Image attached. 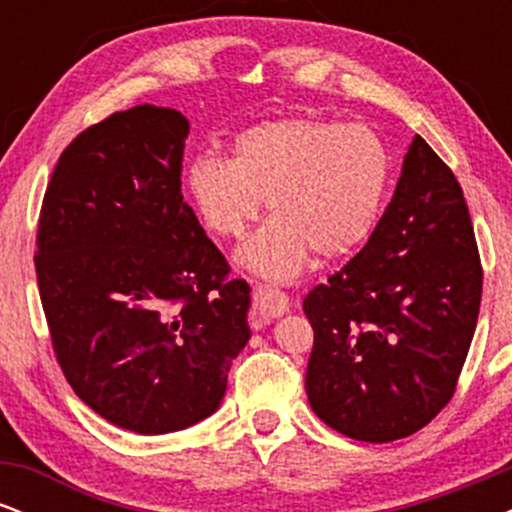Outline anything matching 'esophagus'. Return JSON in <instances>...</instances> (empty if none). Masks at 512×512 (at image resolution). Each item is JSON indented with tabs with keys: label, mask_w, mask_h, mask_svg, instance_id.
<instances>
[{
	"label": "esophagus",
	"mask_w": 512,
	"mask_h": 512,
	"mask_svg": "<svg viewBox=\"0 0 512 512\" xmlns=\"http://www.w3.org/2000/svg\"><path fill=\"white\" fill-rule=\"evenodd\" d=\"M252 301H255V310L260 313V317L264 320H274V317H281L289 310V296L281 291L272 289V286H255V296H252Z\"/></svg>",
	"instance_id": "1"
}]
</instances>
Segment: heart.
<instances>
[{
  "label": "heart",
  "mask_w": 512,
  "mask_h": 512,
  "mask_svg": "<svg viewBox=\"0 0 512 512\" xmlns=\"http://www.w3.org/2000/svg\"><path fill=\"white\" fill-rule=\"evenodd\" d=\"M392 156L361 122L284 117L252 125L231 158L197 156L185 173L192 207L207 231L240 238L264 199L272 216L238 252V262L272 281H291L315 252L337 260L366 243L383 214Z\"/></svg>",
  "instance_id": "obj_1"
}]
</instances>
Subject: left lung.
<instances>
[{"label": "left lung", "mask_w": 512, "mask_h": 512, "mask_svg": "<svg viewBox=\"0 0 512 512\" xmlns=\"http://www.w3.org/2000/svg\"><path fill=\"white\" fill-rule=\"evenodd\" d=\"M481 262L460 182L416 134L373 236L305 296L310 407L354 440L390 443L450 402L477 330Z\"/></svg>", "instance_id": "obj_1"}]
</instances>
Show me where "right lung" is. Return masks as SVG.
<instances>
[{"instance_id": "right-lung-1", "label": "right lung", "mask_w": 512, "mask_h": 512, "mask_svg": "<svg viewBox=\"0 0 512 512\" xmlns=\"http://www.w3.org/2000/svg\"><path fill=\"white\" fill-rule=\"evenodd\" d=\"M187 117L134 105L57 161L38 221L40 301L76 397L110 424L182 431L219 409L250 339V286L182 199Z\"/></svg>"}]
</instances>
